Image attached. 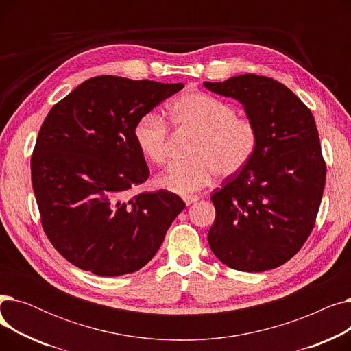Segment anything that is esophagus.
I'll return each instance as SVG.
<instances>
[{
  "instance_id": "34e87169",
  "label": "esophagus",
  "mask_w": 351,
  "mask_h": 351,
  "mask_svg": "<svg viewBox=\"0 0 351 351\" xmlns=\"http://www.w3.org/2000/svg\"><path fill=\"white\" fill-rule=\"evenodd\" d=\"M183 200H185V204L189 206V205H192V204H196V202L199 200V196H196V195L185 196V197H183Z\"/></svg>"
}]
</instances>
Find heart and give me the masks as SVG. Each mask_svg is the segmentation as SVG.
Segmentation results:
<instances>
[{"mask_svg":"<svg viewBox=\"0 0 351 351\" xmlns=\"http://www.w3.org/2000/svg\"><path fill=\"white\" fill-rule=\"evenodd\" d=\"M171 122L196 135L189 163L173 165L156 176L160 189L186 196L208 186L216 175L230 178L249 163L257 147V129L233 105L205 92L182 94L169 105ZM141 154L152 163H165L169 152L168 125L155 112L142 115L134 126Z\"/></svg>","mask_w":351,"mask_h":351,"instance_id":"b5f03b06","label":"heart"}]
</instances>
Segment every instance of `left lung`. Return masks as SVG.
<instances>
[{
  "instance_id": "8db88e82",
  "label": "left lung",
  "mask_w": 351,
  "mask_h": 351,
  "mask_svg": "<svg viewBox=\"0 0 351 351\" xmlns=\"http://www.w3.org/2000/svg\"><path fill=\"white\" fill-rule=\"evenodd\" d=\"M204 86L241 102L257 129L249 163L210 196L216 217L209 246L236 270L279 267L307 241L324 191L315 118L286 85L267 77L245 73Z\"/></svg>"
}]
</instances>
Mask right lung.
<instances>
[{"instance_id":"1","label":"right lung","mask_w":351,"mask_h":351,"mask_svg":"<svg viewBox=\"0 0 351 351\" xmlns=\"http://www.w3.org/2000/svg\"><path fill=\"white\" fill-rule=\"evenodd\" d=\"M182 88L101 75L49 110L31 158L32 188L45 234L73 266L98 276L139 270L185 208L163 189L128 199L149 178L134 126Z\"/></svg>"}]
</instances>
